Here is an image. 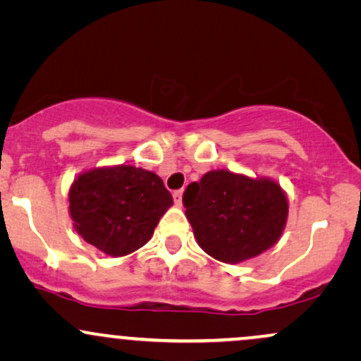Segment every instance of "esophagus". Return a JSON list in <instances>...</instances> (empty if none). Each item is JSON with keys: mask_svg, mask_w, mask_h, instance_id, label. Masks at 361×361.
I'll return each mask as SVG.
<instances>
[{"mask_svg": "<svg viewBox=\"0 0 361 361\" xmlns=\"http://www.w3.org/2000/svg\"><path fill=\"white\" fill-rule=\"evenodd\" d=\"M173 197H175V204L178 207H181V198H183V190H176L175 193H173Z\"/></svg>", "mask_w": 361, "mask_h": 361, "instance_id": "34e87169", "label": "esophagus"}]
</instances>
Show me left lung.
Returning <instances> with one entry per match:
<instances>
[{"mask_svg": "<svg viewBox=\"0 0 361 361\" xmlns=\"http://www.w3.org/2000/svg\"><path fill=\"white\" fill-rule=\"evenodd\" d=\"M198 246L222 263H241L270 250L288 217V200L270 178L214 169L183 193Z\"/></svg>", "mask_w": 361, "mask_h": 361, "instance_id": "8db88e82", "label": "left lung"}]
</instances>
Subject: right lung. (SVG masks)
Returning <instances> with one entry per match:
<instances>
[{
	"label": "right lung",
	"instance_id": "add662e5",
	"mask_svg": "<svg viewBox=\"0 0 361 361\" xmlns=\"http://www.w3.org/2000/svg\"><path fill=\"white\" fill-rule=\"evenodd\" d=\"M171 205V193L156 173L128 164L82 171L69 188L76 233L114 258L142 247Z\"/></svg>",
	"mask_w": 361,
	"mask_h": 361
}]
</instances>
